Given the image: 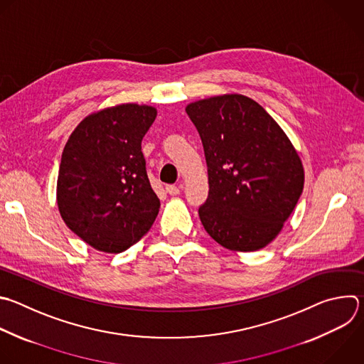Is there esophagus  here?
I'll use <instances>...</instances> for the list:
<instances>
[{"label": "esophagus", "instance_id": "esophagus-1", "mask_svg": "<svg viewBox=\"0 0 364 364\" xmlns=\"http://www.w3.org/2000/svg\"><path fill=\"white\" fill-rule=\"evenodd\" d=\"M166 191L170 194V196H178L180 191H181V187L178 186H173V184H168L166 186Z\"/></svg>", "mask_w": 364, "mask_h": 364}]
</instances>
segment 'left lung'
Segmentation results:
<instances>
[{
  "label": "left lung",
  "mask_w": 364,
  "mask_h": 364,
  "mask_svg": "<svg viewBox=\"0 0 364 364\" xmlns=\"http://www.w3.org/2000/svg\"><path fill=\"white\" fill-rule=\"evenodd\" d=\"M186 111L207 163L208 197L200 220L217 243L256 252L282 231L304 186L301 160L274 118L255 100L224 94Z\"/></svg>",
  "instance_id": "1"
}]
</instances>
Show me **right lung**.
<instances>
[{
    "instance_id": "1",
    "label": "right lung",
    "mask_w": 364,
    "mask_h": 364,
    "mask_svg": "<svg viewBox=\"0 0 364 364\" xmlns=\"http://www.w3.org/2000/svg\"><path fill=\"white\" fill-rule=\"evenodd\" d=\"M156 115L154 107L139 104L100 109L81 121L64 147L58 210L67 227L95 250H127L159 214L141 151Z\"/></svg>"
}]
</instances>
